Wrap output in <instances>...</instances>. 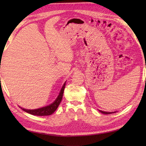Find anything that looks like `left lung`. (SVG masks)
<instances>
[{
	"mask_svg": "<svg viewBox=\"0 0 146 146\" xmlns=\"http://www.w3.org/2000/svg\"><path fill=\"white\" fill-rule=\"evenodd\" d=\"M99 111L102 113L103 114H112L114 113H116V112H106V111H101V110H99Z\"/></svg>",
	"mask_w": 146,
	"mask_h": 146,
	"instance_id": "left-lung-1",
	"label": "left lung"
}]
</instances>
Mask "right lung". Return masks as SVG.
I'll use <instances>...</instances> for the list:
<instances>
[{
  "mask_svg": "<svg viewBox=\"0 0 146 146\" xmlns=\"http://www.w3.org/2000/svg\"><path fill=\"white\" fill-rule=\"evenodd\" d=\"M65 86H66V82L64 83L62 88H61V91L58 96V98H56V99L55 100L54 102L52 103V104L46 106V107L36 109V110H26L23 108H21L23 110H24V111L32 114V115H35V116L50 115V114L54 113L55 111V110L57 109V108H58V107L59 106L61 100H62Z\"/></svg>",
  "mask_w": 146,
  "mask_h": 146,
  "instance_id": "1",
  "label": "right lung"
}]
</instances>
